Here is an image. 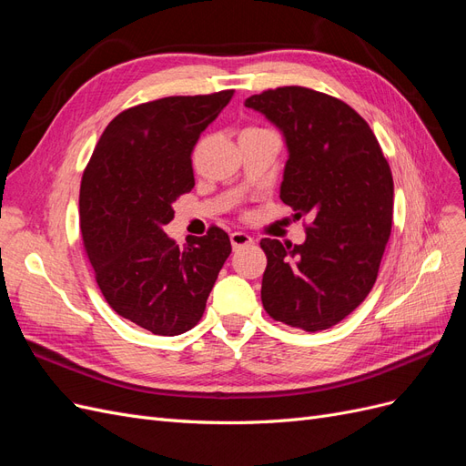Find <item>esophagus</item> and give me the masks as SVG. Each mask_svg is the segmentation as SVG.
Wrapping results in <instances>:
<instances>
[{
    "label": "esophagus",
    "instance_id": "1",
    "mask_svg": "<svg viewBox=\"0 0 466 466\" xmlns=\"http://www.w3.org/2000/svg\"><path fill=\"white\" fill-rule=\"evenodd\" d=\"M231 247H233V250H238V248H243V247H248V245H252V237L250 235H247V233H243V231H235V233H231Z\"/></svg>",
    "mask_w": 466,
    "mask_h": 466
}]
</instances>
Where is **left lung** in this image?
<instances>
[{"instance_id":"1","label":"left lung","mask_w":466,"mask_h":466,"mask_svg":"<svg viewBox=\"0 0 466 466\" xmlns=\"http://www.w3.org/2000/svg\"><path fill=\"white\" fill-rule=\"evenodd\" d=\"M289 157L279 198L309 216L303 245L262 238L266 313L295 329L334 327L368 298L392 228V175L370 124L344 101L307 87L252 95Z\"/></svg>"}]
</instances>
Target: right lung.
I'll return each instance as SVG.
<instances>
[{
	"label": "right lung",
	"instance_id": "right-lung-1",
	"mask_svg": "<svg viewBox=\"0 0 466 466\" xmlns=\"http://www.w3.org/2000/svg\"><path fill=\"white\" fill-rule=\"evenodd\" d=\"M233 89L165 96L120 112L83 171L79 223L106 303L153 334L194 329L223 262L228 233L211 225L178 247L163 231L173 202L194 188L192 149Z\"/></svg>",
	"mask_w": 466,
	"mask_h": 466
}]
</instances>
